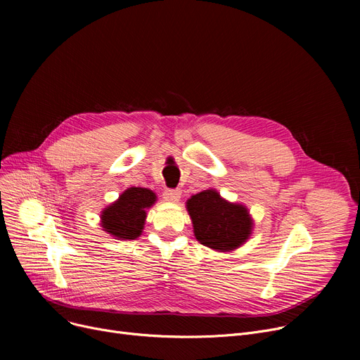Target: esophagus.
<instances>
[{
  "label": "esophagus",
  "mask_w": 360,
  "mask_h": 360,
  "mask_svg": "<svg viewBox=\"0 0 360 360\" xmlns=\"http://www.w3.org/2000/svg\"><path fill=\"white\" fill-rule=\"evenodd\" d=\"M163 197L166 201L170 202H178L181 198V190H165Z\"/></svg>",
  "instance_id": "34e87169"
}]
</instances>
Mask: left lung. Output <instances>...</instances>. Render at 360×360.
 I'll return each mask as SVG.
<instances>
[{"label": "left lung", "instance_id": "obj_1", "mask_svg": "<svg viewBox=\"0 0 360 360\" xmlns=\"http://www.w3.org/2000/svg\"><path fill=\"white\" fill-rule=\"evenodd\" d=\"M197 240L214 251L231 252L252 233V219L242 204L229 202L209 188L186 201Z\"/></svg>", "mask_w": 360, "mask_h": 360}]
</instances>
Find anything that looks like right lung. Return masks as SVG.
I'll return each instance as SVG.
<instances>
[{
    "instance_id": "add662e5",
    "label": "right lung",
    "mask_w": 360,
    "mask_h": 360,
    "mask_svg": "<svg viewBox=\"0 0 360 360\" xmlns=\"http://www.w3.org/2000/svg\"><path fill=\"white\" fill-rule=\"evenodd\" d=\"M156 194L141 186H131L101 214L105 232L120 240L136 239L144 229L147 209L156 201Z\"/></svg>"
}]
</instances>
